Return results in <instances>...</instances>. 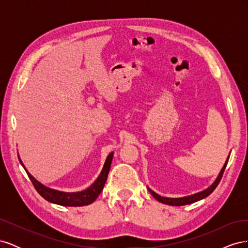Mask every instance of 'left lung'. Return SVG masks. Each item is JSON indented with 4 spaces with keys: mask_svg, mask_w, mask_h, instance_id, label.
<instances>
[{
    "mask_svg": "<svg viewBox=\"0 0 248 248\" xmlns=\"http://www.w3.org/2000/svg\"><path fill=\"white\" fill-rule=\"evenodd\" d=\"M229 158H230V155L228 156V159H227L226 162H224L220 172L218 174V176H217V178L215 179V181L211 185H210L208 188H206L205 190H202V191H200V192H197V193H194V194H191V196L182 197V198H166V197H161V196H159V194H157L152 189H150L149 187H148V190L150 191V193H151L152 196L157 201L162 202V204H167V205H170V206H184V205L192 204V202H196L198 201H201L202 199L207 198L209 194H211L212 191L216 188L217 185H218L219 182H220L224 170H226V167H227V164H228Z\"/></svg>",
    "mask_w": 248,
    "mask_h": 248,
    "instance_id": "obj_1",
    "label": "left lung"
}]
</instances>
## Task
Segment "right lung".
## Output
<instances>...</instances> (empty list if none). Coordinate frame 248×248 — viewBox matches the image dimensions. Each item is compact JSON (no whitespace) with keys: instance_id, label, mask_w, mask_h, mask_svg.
<instances>
[{"instance_id":"right-lung-1","label":"right lung","mask_w":248,"mask_h":248,"mask_svg":"<svg viewBox=\"0 0 248 248\" xmlns=\"http://www.w3.org/2000/svg\"><path fill=\"white\" fill-rule=\"evenodd\" d=\"M112 156H114V152L108 154L106 162H104V166L102 168L100 175L95 180V182L91 186H89L87 189L78 191V192H64V191L49 188V187L43 185L39 181H37V180L30 174L28 170L25 168L24 163H22V161L20 160L19 156H18V159L21 163V166L26 170L30 180H31V182L35 187V189L38 191V193L43 199H46V201L52 202V204H57L61 206L80 207V206L92 204V202L98 198L100 192L103 189L104 184L107 182L108 175L111 160H112Z\"/></svg>"}]
</instances>
